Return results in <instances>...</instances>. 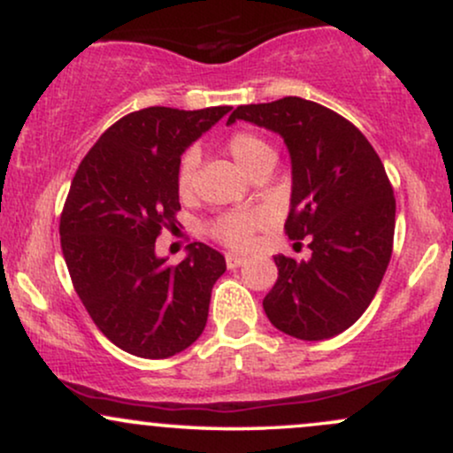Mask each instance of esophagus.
Here are the masks:
<instances>
[{
  "mask_svg": "<svg viewBox=\"0 0 453 453\" xmlns=\"http://www.w3.org/2000/svg\"><path fill=\"white\" fill-rule=\"evenodd\" d=\"M244 262H247V257L238 256V253H227V256H226L227 268H238V266H242Z\"/></svg>",
  "mask_w": 453,
  "mask_h": 453,
  "instance_id": "esophagus-1",
  "label": "esophagus"
}]
</instances>
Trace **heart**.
Masks as SVG:
<instances>
[{
    "label": "heart",
    "mask_w": 453,
    "mask_h": 453,
    "mask_svg": "<svg viewBox=\"0 0 453 453\" xmlns=\"http://www.w3.org/2000/svg\"><path fill=\"white\" fill-rule=\"evenodd\" d=\"M226 150L234 159V164L249 176L257 174L259 170L274 164V149L253 132L232 134L226 142ZM196 170L197 153L194 149H189L180 157L179 170H176V187H179V194L183 197L194 194ZM264 223H266V217L262 212H232V215H223L217 221H212L211 234L217 241L230 244V247H247L253 241V234Z\"/></svg>",
    "instance_id": "heart-1"
}]
</instances>
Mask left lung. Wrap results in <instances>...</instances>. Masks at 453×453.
I'll list each match as a JSON object with an SVG mask.
<instances>
[{
    "label": "left lung",
    "instance_id": "obj_1",
    "mask_svg": "<svg viewBox=\"0 0 453 453\" xmlns=\"http://www.w3.org/2000/svg\"><path fill=\"white\" fill-rule=\"evenodd\" d=\"M283 138L292 159L285 232L309 236L311 259L274 256L279 279L264 298L270 324L300 341H324L360 319L392 257L396 200L364 134L321 104L283 97L230 114Z\"/></svg>",
    "mask_w": 453,
    "mask_h": 453
}]
</instances>
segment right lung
<instances>
[{"label":"right lung","mask_w":453,"mask_h":453,"mask_svg":"<svg viewBox=\"0 0 453 453\" xmlns=\"http://www.w3.org/2000/svg\"><path fill=\"white\" fill-rule=\"evenodd\" d=\"M230 111L129 112L102 134L72 179L59 221L72 283L93 324L132 356L164 360L204 330L226 259L191 242L183 262L168 266L155 241L179 223L180 155Z\"/></svg>","instance_id":"right-lung-1"}]
</instances>
